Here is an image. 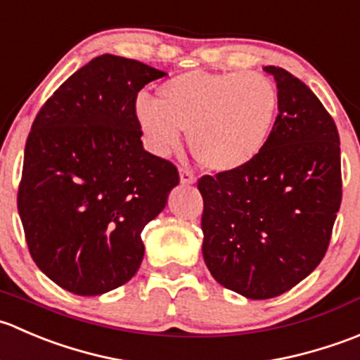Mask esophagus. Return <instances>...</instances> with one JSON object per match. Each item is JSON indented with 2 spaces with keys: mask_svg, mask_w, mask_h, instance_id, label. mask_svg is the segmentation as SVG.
<instances>
[{
  "mask_svg": "<svg viewBox=\"0 0 360 360\" xmlns=\"http://www.w3.org/2000/svg\"><path fill=\"white\" fill-rule=\"evenodd\" d=\"M180 181H181V184H184V185L194 184V181H195V175L191 172V169L181 168V169H180Z\"/></svg>",
  "mask_w": 360,
  "mask_h": 360,
  "instance_id": "esophagus-1",
  "label": "esophagus"
}]
</instances>
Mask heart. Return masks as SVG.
<instances>
[{"label":"heart","mask_w":360,"mask_h":360,"mask_svg":"<svg viewBox=\"0 0 360 360\" xmlns=\"http://www.w3.org/2000/svg\"><path fill=\"white\" fill-rule=\"evenodd\" d=\"M278 87L269 77L248 71H187L158 89V99L140 96L136 120L148 147L166 155L188 148L202 168L231 173L261 155L275 129Z\"/></svg>","instance_id":"heart-1"}]
</instances>
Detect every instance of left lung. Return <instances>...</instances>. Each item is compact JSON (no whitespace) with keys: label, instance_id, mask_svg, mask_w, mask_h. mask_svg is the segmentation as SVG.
<instances>
[{"label":"left lung","instance_id":"obj_1","mask_svg":"<svg viewBox=\"0 0 360 360\" xmlns=\"http://www.w3.org/2000/svg\"><path fill=\"white\" fill-rule=\"evenodd\" d=\"M264 70L280 94L266 148L245 168L198 180L206 266L220 285L248 300L280 296L320 264L341 205L333 117L300 78Z\"/></svg>","mask_w":360,"mask_h":360}]
</instances>
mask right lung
Listing matches in <instances>:
<instances>
[{
	"mask_svg": "<svg viewBox=\"0 0 360 360\" xmlns=\"http://www.w3.org/2000/svg\"><path fill=\"white\" fill-rule=\"evenodd\" d=\"M165 71L103 54L45 101L24 150L17 208L38 268L77 296L129 282L141 231L179 185L173 162L143 148L138 92Z\"/></svg>",
	"mask_w": 360,
	"mask_h": 360,
	"instance_id": "right-lung-1",
	"label": "right lung"
}]
</instances>
